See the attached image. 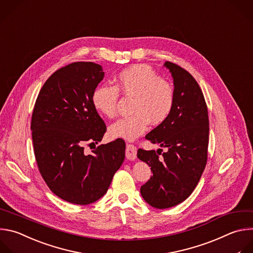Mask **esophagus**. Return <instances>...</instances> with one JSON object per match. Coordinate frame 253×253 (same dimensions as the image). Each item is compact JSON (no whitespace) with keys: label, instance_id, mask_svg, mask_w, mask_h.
<instances>
[{"label":"esophagus","instance_id":"1","mask_svg":"<svg viewBox=\"0 0 253 253\" xmlns=\"http://www.w3.org/2000/svg\"><path fill=\"white\" fill-rule=\"evenodd\" d=\"M126 157L129 161H133L136 159V147L133 144H126Z\"/></svg>","mask_w":253,"mask_h":253}]
</instances>
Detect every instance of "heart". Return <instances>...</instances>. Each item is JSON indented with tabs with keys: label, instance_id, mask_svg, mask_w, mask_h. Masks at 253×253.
Returning a JSON list of instances; mask_svg holds the SVG:
<instances>
[{
	"label": "heart",
	"instance_id": "1",
	"mask_svg": "<svg viewBox=\"0 0 253 253\" xmlns=\"http://www.w3.org/2000/svg\"><path fill=\"white\" fill-rule=\"evenodd\" d=\"M119 91L132 96L129 108L132 114L118 120L109 127L113 138L133 140L145 131L149 122L155 126L161 125L172 112L173 86L148 66L134 65L125 69L116 78V86H97L91 95L95 111L113 118L117 112Z\"/></svg>",
	"mask_w": 253,
	"mask_h": 253
}]
</instances>
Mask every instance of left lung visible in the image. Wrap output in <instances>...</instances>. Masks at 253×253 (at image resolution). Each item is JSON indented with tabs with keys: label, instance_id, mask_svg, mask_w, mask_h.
Wrapping results in <instances>:
<instances>
[{
	"label": "left lung",
	"instance_id": "1",
	"mask_svg": "<svg viewBox=\"0 0 253 253\" xmlns=\"http://www.w3.org/2000/svg\"><path fill=\"white\" fill-rule=\"evenodd\" d=\"M164 67L173 79V109L145 138L168 151L159 159L155 150H137V158L153 171L140 194L159 210L175 207L192 193L207 165L210 133L208 107L197 82L173 63L166 62Z\"/></svg>",
	"mask_w": 253,
	"mask_h": 253
}]
</instances>
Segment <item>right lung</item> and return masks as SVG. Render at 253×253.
<instances>
[{
    "mask_svg": "<svg viewBox=\"0 0 253 253\" xmlns=\"http://www.w3.org/2000/svg\"><path fill=\"white\" fill-rule=\"evenodd\" d=\"M105 77L91 62L70 64L50 76L39 92L32 116V138L39 170L57 196L86 206L103 197L125 161L122 138L86 155L84 145L102 140L107 127L91 104Z\"/></svg>",
    "mask_w": 253,
    "mask_h": 253,
    "instance_id": "right-lung-1",
    "label": "right lung"
}]
</instances>
